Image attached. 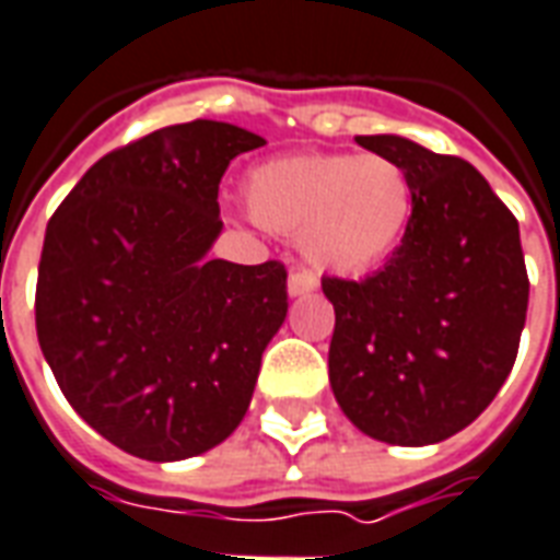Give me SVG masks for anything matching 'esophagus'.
Masks as SVG:
<instances>
[{
  "label": "esophagus",
  "instance_id": "esophagus-1",
  "mask_svg": "<svg viewBox=\"0 0 560 560\" xmlns=\"http://www.w3.org/2000/svg\"><path fill=\"white\" fill-rule=\"evenodd\" d=\"M316 285H319V277L310 275L304 268H298V271L289 275V295H307Z\"/></svg>",
  "mask_w": 560,
  "mask_h": 560
}]
</instances>
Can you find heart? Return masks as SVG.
Instances as JSON below:
<instances>
[{"label": "heart", "instance_id": "obj_1", "mask_svg": "<svg viewBox=\"0 0 560 560\" xmlns=\"http://www.w3.org/2000/svg\"><path fill=\"white\" fill-rule=\"evenodd\" d=\"M247 208L277 235H298L310 265L364 275L397 250L415 211L409 173L385 154H292L253 166Z\"/></svg>", "mask_w": 560, "mask_h": 560}]
</instances>
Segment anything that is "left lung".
<instances>
[{
	"label": "left lung",
	"instance_id": "left-lung-1",
	"mask_svg": "<svg viewBox=\"0 0 560 560\" xmlns=\"http://www.w3.org/2000/svg\"><path fill=\"white\" fill-rule=\"evenodd\" d=\"M358 145L409 173L415 211L382 271L322 277L330 387L370 439L423 447L465 430L513 370L528 313L520 223L463 158L394 133Z\"/></svg>",
	"mask_w": 560,
	"mask_h": 560
}]
</instances>
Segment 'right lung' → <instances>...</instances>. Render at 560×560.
Returning <instances> with one entry per match:
<instances>
[{"label":"right lung","instance_id":"right-lung-1","mask_svg":"<svg viewBox=\"0 0 560 560\" xmlns=\"http://www.w3.org/2000/svg\"><path fill=\"white\" fill-rule=\"evenodd\" d=\"M262 137L196 118L109 151L47 223L40 352L73 411L130 456L230 439L289 310L283 262L208 259L220 178Z\"/></svg>","mask_w":560,"mask_h":560}]
</instances>
